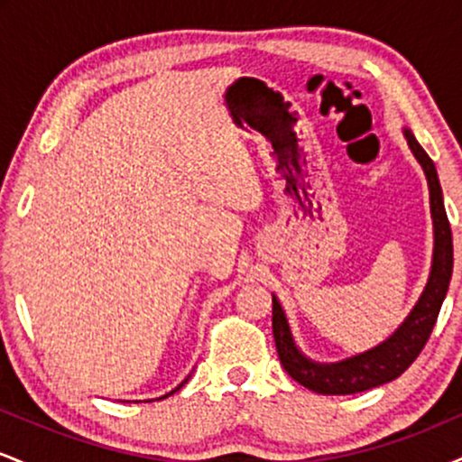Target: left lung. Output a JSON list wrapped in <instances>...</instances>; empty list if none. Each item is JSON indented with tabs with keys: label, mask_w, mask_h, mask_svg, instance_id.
<instances>
[{
	"label": "left lung",
	"mask_w": 462,
	"mask_h": 462,
	"mask_svg": "<svg viewBox=\"0 0 462 462\" xmlns=\"http://www.w3.org/2000/svg\"><path fill=\"white\" fill-rule=\"evenodd\" d=\"M404 136L412 156L421 164L430 190V213L434 227V247H432V267L428 282L419 295L417 304L408 312V317L400 323V328L378 343L375 347L360 352L356 356L338 360V363H317L306 356L295 343L291 332L286 312L280 300L273 295V338L275 349L286 374L306 389L321 395H349L360 391L374 389V386L386 384L400 378L411 367L412 360L419 356L430 332L437 323L439 310L448 295L449 280H452L454 249H452V230H449L448 215L443 206V190L439 182L437 167L430 161L423 147L419 145L415 134L404 128Z\"/></svg>",
	"instance_id": "obj_1"
}]
</instances>
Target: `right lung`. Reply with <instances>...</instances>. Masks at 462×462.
Returning a JSON list of instances; mask_svg holds the SVG:
<instances>
[{
  "instance_id": "add662e5",
  "label": "right lung",
  "mask_w": 462,
  "mask_h": 462,
  "mask_svg": "<svg viewBox=\"0 0 462 462\" xmlns=\"http://www.w3.org/2000/svg\"><path fill=\"white\" fill-rule=\"evenodd\" d=\"M187 380H189V378H187ZM187 380H184V383H187ZM184 383H182V384H178V386H176V389H173V391H171V393L162 395V397H161V400H164V397H169V395H173V393H176V391H178V389H182V386H184Z\"/></svg>"
}]
</instances>
